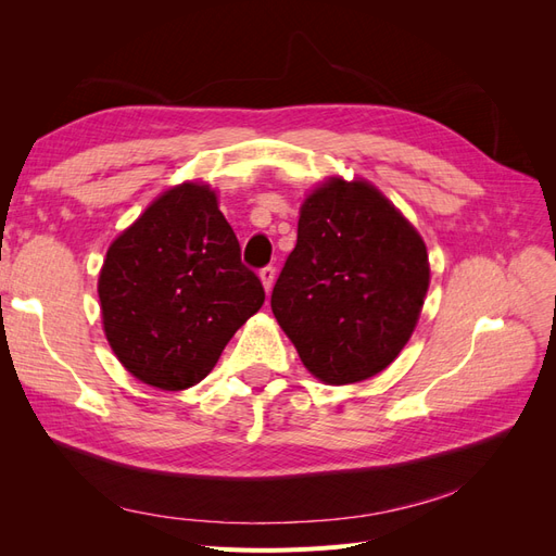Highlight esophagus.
Masks as SVG:
<instances>
[{"instance_id": "esophagus-1", "label": "esophagus", "mask_w": 556, "mask_h": 556, "mask_svg": "<svg viewBox=\"0 0 556 556\" xmlns=\"http://www.w3.org/2000/svg\"><path fill=\"white\" fill-rule=\"evenodd\" d=\"M260 280H262V285H264V290L271 292L274 280H276V266H264L262 271H260Z\"/></svg>"}]
</instances>
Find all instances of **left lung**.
Segmentation results:
<instances>
[{
	"label": "left lung",
	"mask_w": 556,
	"mask_h": 556,
	"mask_svg": "<svg viewBox=\"0 0 556 556\" xmlns=\"http://www.w3.org/2000/svg\"><path fill=\"white\" fill-rule=\"evenodd\" d=\"M429 290L422 237L366 180L331 178L299 213L271 311L327 384L380 374L408 343Z\"/></svg>",
	"instance_id": "obj_1"
}]
</instances>
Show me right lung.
Wrapping results in <instances>:
<instances>
[{
	"label": "right lung",
	"mask_w": 556,
	"mask_h": 556,
	"mask_svg": "<svg viewBox=\"0 0 556 556\" xmlns=\"http://www.w3.org/2000/svg\"><path fill=\"white\" fill-rule=\"evenodd\" d=\"M106 339L127 371L178 392L204 380L264 304L208 185L182 182L117 237L99 274Z\"/></svg>",
	"instance_id": "add662e5"
}]
</instances>
